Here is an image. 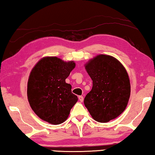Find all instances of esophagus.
<instances>
[{
	"label": "esophagus",
	"mask_w": 155,
	"mask_h": 155,
	"mask_svg": "<svg viewBox=\"0 0 155 155\" xmlns=\"http://www.w3.org/2000/svg\"><path fill=\"white\" fill-rule=\"evenodd\" d=\"M79 100H80V102H82L83 101V100H84V98H83L82 96H79Z\"/></svg>",
	"instance_id": "1"
}]
</instances>
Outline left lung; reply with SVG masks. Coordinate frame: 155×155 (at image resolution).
<instances>
[{
	"label": "left lung",
	"mask_w": 155,
	"mask_h": 155,
	"mask_svg": "<svg viewBox=\"0 0 155 155\" xmlns=\"http://www.w3.org/2000/svg\"><path fill=\"white\" fill-rule=\"evenodd\" d=\"M93 82L84 104L92 118L107 122L120 116L129 102L131 85L124 66L115 57L99 54L84 65Z\"/></svg>",
	"instance_id": "obj_1"
}]
</instances>
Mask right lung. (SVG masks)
I'll list each match as a JSON object with an SVG mask.
<instances>
[{"mask_svg":"<svg viewBox=\"0 0 155 155\" xmlns=\"http://www.w3.org/2000/svg\"><path fill=\"white\" fill-rule=\"evenodd\" d=\"M75 67L73 61L45 57L35 65L28 77V101L33 112L45 122L60 124L68 117L78 98L66 79Z\"/></svg>","mask_w":155,"mask_h":155,"instance_id":"1","label":"right lung"}]
</instances>
